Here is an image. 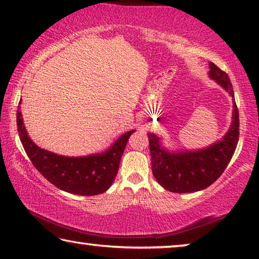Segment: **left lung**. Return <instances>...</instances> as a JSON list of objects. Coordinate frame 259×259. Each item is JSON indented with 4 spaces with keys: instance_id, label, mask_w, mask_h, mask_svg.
<instances>
[{
    "instance_id": "obj_1",
    "label": "left lung",
    "mask_w": 259,
    "mask_h": 259,
    "mask_svg": "<svg viewBox=\"0 0 259 259\" xmlns=\"http://www.w3.org/2000/svg\"><path fill=\"white\" fill-rule=\"evenodd\" d=\"M208 75L228 92L234 100L233 121L227 134L204 149L195 151L181 150L169 152L161 145L159 136L149 133L150 153L154 178L165 190L175 193H191L204 190L220 178L236 150L240 137V119L235 103L233 84L226 72L209 63Z\"/></svg>"
}]
</instances>
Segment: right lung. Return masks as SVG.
<instances>
[{
	"mask_svg": "<svg viewBox=\"0 0 259 259\" xmlns=\"http://www.w3.org/2000/svg\"><path fill=\"white\" fill-rule=\"evenodd\" d=\"M17 130L31 163L44 178L61 191L87 196L101 194L111 186L118 172L126 143L135 133V130H130L123 134L105 152L83 157H66L40 149L34 144L23 123L19 106Z\"/></svg>",
	"mask_w": 259,
	"mask_h": 259,
	"instance_id": "1",
	"label": "right lung"
}]
</instances>
